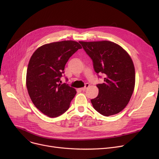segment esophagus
<instances>
[{
	"label": "esophagus",
	"mask_w": 159,
	"mask_h": 159,
	"mask_svg": "<svg viewBox=\"0 0 159 159\" xmlns=\"http://www.w3.org/2000/svg\"><path fill=\"white\" fill-rule=\"evenodd\" d=\"M89 86V84H88V83H86V84H85V86H84V88H80V89L81 91H86V89Z\"/></svg>",
	"instance_id": "esophagus-1"
}]
</instances>
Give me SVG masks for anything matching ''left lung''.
Returning <instances> with one entry per match:
<instances>
[{"label":"left lung","instance_id":"8db88e82","mask_svg":"<svg viewBox=\"0 0 159 159\" xmlns=\"http://www.w3.org/2000/svg\"><path fill=\"white\" fill-rule=\"evenodd\" d=\"M79 43L93 61V68L104 76L97 84L98 96L91 100L94 109L108 116L120 112L128 104L135 88V68L130 56L119 45L110 41Z\"/></svg>","mask_w":159,"mask_h":159}]
</instances>
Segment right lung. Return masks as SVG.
<instances>
[{
  "label": "right lung",
  "mask_w": 159,
  "mask_h": 159,
  "mask_svg": "<svg viewBox=\"0 0 159 159\" xmlns=\"http://www.w3.org/2000/svg\"><path fill=\"white\" fill-rule=\"evenodd\" d=\"M81 46L64 40L44 44L32 55L28 66L26 86L35 107L49 117H57L68 110L77 91L61 78L69 58Z\"/></svg>",
  "instance_id": "right-lung-1"
}]
</instances>
